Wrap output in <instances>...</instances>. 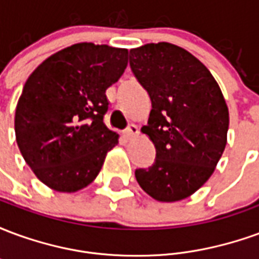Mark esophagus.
Wrapping results in <instances>:
<instances>
[{"label":"esophagus","instance_id":"obj_1","mask_svg":"<svg viewBox=\"0 0 259 259\" xmlns=\"http://www.w3.org/2000/svg\"><path fill=\"white\" fill-rule=\"evenodd\" d=\"M139 135V127L136 126V124H129V127L124 130V136L127 137V139H133L136 136Z\"/></svg>","mask_w":259,"mask_h":259}]
</instances>
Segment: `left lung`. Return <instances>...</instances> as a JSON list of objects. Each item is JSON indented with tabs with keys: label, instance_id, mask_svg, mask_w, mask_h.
Segmentation results:
<instances>
[{
	"label": "left lung",
	"instance_id": "8db88e82",
	"mask_svg": "<svg viewBox=\"0 0 259 259\" xmlns=\"http://www.w3.org/2000/svg\"><path fill=\"white\" fill-rule=\"evenodd\" d=\"M129 62L151 98L141 132L157 151L150 168L136 169V179L154 200H185L211 178L225 151L229 109L222 91L205 65L170 42L133 48Z\"/></svg>",
	"mask_w": 259,
	"mask_h": 259
}]
</instances>
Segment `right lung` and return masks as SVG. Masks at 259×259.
<instances>
[{
  "label": "right lung",
  "instance_id": "add662e5",
  "mask_svg": "<svg viewBox=\"0 0 259 259\" xmlns=\"http://www.w3.org/2000/svg\"><path fill=\"white\" fill-rule=\"evenodd\" d=\"M126 48L79 42L48 57L23 85L15 135L38 180L61 193L84 189L119 136L104 123L105 91L127 66Z\"/></svg>",
  "mask_w": 259,
  "mask_h": 259
}]
</instances>
